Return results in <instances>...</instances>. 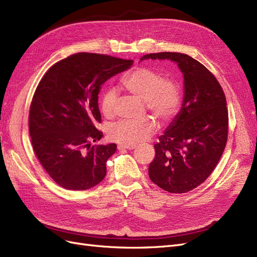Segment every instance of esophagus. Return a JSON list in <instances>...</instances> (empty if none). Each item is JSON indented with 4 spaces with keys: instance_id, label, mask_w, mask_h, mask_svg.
Wrapping results in <instances>:
<instances>
[{
    "instance_id": "34e87169",
    "label": "esophagus",
    "mask_w": 257,
    "mask_h": 257,
    "mask_svg": "<svg viewBox=\"0 0 257 257\" xmlns=\"http://www.w3.org/2000/svg\"><path fill=\"white\" fill-rule=\"evenodd\" d=\"M136 146H125V145H118V149L119 150H133L135 149Z\"/></svg>"
}]
</instances>
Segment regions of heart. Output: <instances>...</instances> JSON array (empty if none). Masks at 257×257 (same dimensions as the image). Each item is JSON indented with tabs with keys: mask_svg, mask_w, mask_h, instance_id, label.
<instances>
[{
	"mask_svg": "<svg viewBox=\"0 0 257 257\" xmlns=\"http://www.w3.org/2000/svg\"><path fill=\"white\" fill-rule=\"evenodd\" d=\"M122 85L132 95L145 100L146 107L162 121H167L177 112L181 102L178 85L159 72L150 68H137L122 79ZM118 93L107 90L102 97L100 108L106 118H113L116 111ZM157 130L150 116L138 120H121L108 128L110 141L125 146H135L147 141Z\"/></svg>",
	"mask_w": 257,
	"mask_h": 257,
	"instance_id": "heart-1",
	"label": "heart"
}]
</instances>
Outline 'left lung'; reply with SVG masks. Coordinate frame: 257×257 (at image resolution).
I'll return each mask as SVG.
<instances>
[{
	"instance_id": "obj_1",
	"label": "left lung",
	"mask_w": 257,
	"mask_h": 257,
	"mask_svg": "<svg viewBox=\"0 0 257 257\" xmlns=\"http://www.w3.org/2000/svg\"><path fill=\"white\" fill-rule=\"evenodd\" d=\"M170 60L183 74L181 109L154 145L149 165L153 183L169 193H186L211 175L227 142L226 98L215 77L195 59L159 52L143 60Z\"/></svg>"
}]
</instances>
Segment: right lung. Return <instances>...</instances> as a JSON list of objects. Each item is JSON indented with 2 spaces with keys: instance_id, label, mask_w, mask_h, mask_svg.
<instances>
[{
  "instance_id": "add662e5",
  "label": "right lung",
  "mask_w": 257,
  "mask_h": 257,
  "mask_svg": "<svg viewBox=\"0 0 257 257\" xmlns=\"http://www.w3.org/2000/svg\"><path fill=\"white\" fill-rule=\"evenodd\" d=\"M133 63L79 52L51 66L38 83L29 114L31 141L42 166L62 188L88 190L105 178L116 145H92L103 137L95 127L98 94L103 83Z\"/></svg>"
}]
</instances>
